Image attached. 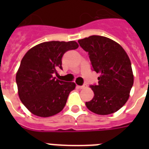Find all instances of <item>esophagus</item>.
Wrapping results in <instances>:
<instances>
[{"instance_id":"1","label":"esophagus","mask_w":149,"mask_h":149,"mask_svg":"<svg viewBox=\"0 0 149 149\" xmlns=\"http://www.w3.org/2000/svg\"><path fill=\"white\" fill-rule=\"evenodd\" d=\"M86 87V86L85 85H84V86H77V88H79V89H84Z\"/></svg>"}]
</instances>
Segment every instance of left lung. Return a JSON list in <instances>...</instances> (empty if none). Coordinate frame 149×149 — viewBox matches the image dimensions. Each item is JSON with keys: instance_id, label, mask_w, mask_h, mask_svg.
I'll return each mask as SVG.
<instances>
[{"instance_id": "left-lung-1", "label": "left lung", "mask_w": 149, "mask_h": 149, "mask_svg": "<svg viewBox=\"0 0 149 149\" xmlns=\"http://www.w3.org/2000/svg\"><path fill=\"white\" fill-rule=\"evenodd\" d=\"M88 52L93 70L99 73L98 84L91 86L94 96L86 107L100 115H107L120 109L129 98L134 84L130 58L115 41L104 36H91L78 41Z\"/></svg>"}]
</instances>
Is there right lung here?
Returning <instances> with one entry per match:
<instances>
[{"mask_svg":"<svg viewBox=\"0 0 149 149\" xmlns=\"http://www.w3.org/2000/svg\"><path fill=\"white\" fill-rule=\"evenodd\" d=\"M78 47L75 41H52L40 43L25 53L16 73V83L20 100L31 113L49 118L64 108L76 84L53 76L62 69L63 54Z\"/></svg>","mask_w":149,"mask_h":149,"instance_id":"add662e5","label":"right lung"}]
</instances>
